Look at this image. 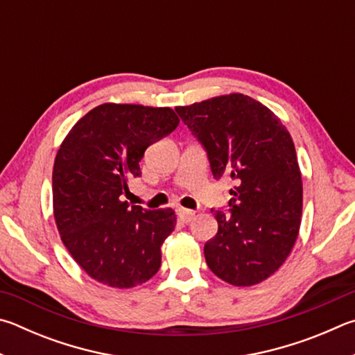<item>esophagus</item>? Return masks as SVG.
<instances>
[{"label":"esophagus","instance_id":"esophagus-1","mask_svg":"<svg viewBox=\"0 0 355 355\" xmlns=\"http://www.w3.org/2000/svg\"><path fill=\"white\" fill-rule=\"evenodd\" d=\"M178 217H180V220H182L183 223H189V222L194 220L196 212H194V211H191V209L180 208V209H178Z\"/></svg>","mask_w":355,"mask_h":355}]
</instances>
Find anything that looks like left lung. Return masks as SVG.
Returning <instances> with one entry per match:
<instances>
[{
    "label": "left lung",
    "instance_id": "left-lung-1",
    "mask_svg": "<svg viewBox=\"0 0 355 355\" xmlns=\"http://www.w3.org/2000/svg\"><path fill=\"white\" fill-rule=\"evenodd\" d=\"M175 112L208 152L212 175L230 178V211L205 243L211 272L236 287L259 284L278 270L298 239L302 180L295 144L270 108L230 93Z\"/></svg>",
    "mask_w": 355,
    "mask_h": 355
}]
</instances>
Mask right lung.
<instances>
[{"label": "right lung", "mask_w": 355, "mask_h": 355, "mask_svg": "<svg viewBox=\"0 0 355 355\" xmlns=\"http://www.w3.org/2000/svg\"><path fill=\"white\" fill-rule=\"evenodd\" d=\"M178 122L169 107L107 102L77 121L60 144L53 169L57 230L73 259L101 284L132 288L159 270L175 211L130 206L122 196L141 177L147 147Z\"/></svg>", "instance_id": "right-lung-1"}]
</instances>
